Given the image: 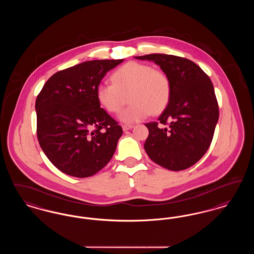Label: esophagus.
I'll return each mask as SVG.
<instances>
[{
    "label": "esophagus",
    "instance_id": "34e87169",
    "mask_svg": "<svg viewBox=\"0 0 254 254\" xmlns=\"http://www.w3.org/2000/svg\"><path fill=\"white\" fill-rule=\"evenodd\" d=\"M133 127H134L133 125H123V126H122L124 131H127V130L131 129V128H133Z\"/></svg>",
    "mask_w": 254,
    "mask_h": 254
}]
</instances>
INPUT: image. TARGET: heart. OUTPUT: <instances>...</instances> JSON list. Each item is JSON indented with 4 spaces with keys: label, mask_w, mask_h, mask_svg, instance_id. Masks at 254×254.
<instances>
[{
    "label": "heart",
    "mask_w": 254,
    "mask_h": 254,
    "mask_svg": "<svg viewBox=\"0 0 254 254\" xmlns=\"http://www.w3.org/2000/svg\"><path fill=\"white\" fill-rule=\"evenodd\" d=\"M112 83H101L96 88L101 106L111 113H117L127 101L130 104L119 114V120L131 124L147 118L150 113L162 112L169 104V77L151 65L128 62L111 75Z\"/></svg>",
    "instance_id": "1"
}]
</instances>
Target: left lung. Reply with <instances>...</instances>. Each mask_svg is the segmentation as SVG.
I'll return each instance as SVG.
<instances>
[{"mask_svg": "<svg viewBox=\"0 0 254 254\" xmlns=\"http://www.w3.org/2000/svg\"><path fill=\"white\" fill-rule=\"evenodd\" d=\"M135 59L154 62L169 77L171 88L158 121L145 125L149 131L145 152L165 169H189L205 155L213 138L219 118L213 85L200 66L186 58L155 53Z\"/></svg>", "mask_w": 254, "mask_h": 254, "instance_id": "obj_1", "label": "left lung"}]
</instances>
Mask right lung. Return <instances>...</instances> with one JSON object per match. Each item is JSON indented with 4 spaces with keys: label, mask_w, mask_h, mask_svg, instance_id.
Returning a JSON list of instances; mask_svg holds the SVG:
<instances>
[{
    "label": "right lung",
    "mask_w": 254,
    "mask_h": 254,
    "mask_svg": "<svg viewBox=\"0 0 254 254\" xmlns=\"http://www.w3.org/2000/svg\"><path fill=\"white\" fill-rule=\"evenodd\" d=\"M123 61H87L58 71L37 96L38 141L62 172L89 177L113 156L123 129L101 108L96 88Z\"/></svg>",
    "instance_id": "add662e5"
}]
</instances>
